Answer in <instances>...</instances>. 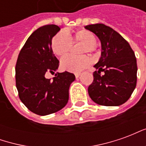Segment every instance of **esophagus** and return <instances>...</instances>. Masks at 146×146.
I'll list each match as a JSON object with an SVG mask.
<instances>
[{
    "instance_id": "34e87169",
    "label": "esophagus",
    "mask_w": 146,
    "mask_h": 146,
    "mask_svg": "<svg viewBox=\"0 0 146 146\" xmlns=\"http://www.w3.org/2000/svg\"><path fill=\"white\" fill-rule=\"evenodd\" d=\"M80 76V73H75V76H76V78H78Z\"/></svg>"
}]
</instances>
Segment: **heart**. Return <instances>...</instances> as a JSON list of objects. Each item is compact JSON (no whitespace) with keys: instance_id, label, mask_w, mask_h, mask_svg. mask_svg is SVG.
I'll return each instance as SVG.
<instances>
[{"instance_id":"b5f03b06","label":"heart","mask_w":146,"mask_h":146,"mask_svg":"<svg viewBox=\"0 0 146 146\" xmlns=\"http://www.w3.org/2000/svg\"><path fill=\"white\" fill-rule=\"evenodd\" d=\"M97 39L94 33L88 30H80L73 33L72 36L67 35L65 32H59L52 38L51 48L53 52L58 56H63L70 51L72 43H83L80 49L81 53H92L95 51ZM91 59L88 55L80 56L66 55L61 59V68L71 73H80L88 66Z\"/></svg>"}]
</instances>
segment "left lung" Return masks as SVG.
I'll list each match as a JSON object with an SVG mask.
<instances>
[{
    "label": "left lung",
    "mask_w": 146,
    "mask_h": 146,
    "mask_svg": "<svg viewBox=\"0 0 146 146\" xmlns=\"http://www.w3.org/2000/svg\"><path fill=\"white\" fill-rule=\"evenodd\" d=\"M98 36L102 44L101 58L94 67V80L88 94L95 103L117 106L125 103L137 83V61L128 42L119 33L104 24L86 26ZM104 74H101V72Z\"/></svg>",
    "instance_id": "obj_1"
}]
</instances>
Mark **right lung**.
Returning a JSON list of instances; mask_svg holds the SVG:
<instances>
[{
    "instance_id": "add662e5",
    "label": "right lung",
    "mask_w": 146,
    "mask_h": 146,
    "mask_svg": "<svg viewBox=\"0 0 146 146\" xmlns=\"http://www.w3.org/2000/svg\"><path fill=\"white\" fill-rule=\"evenodd\" d=\"M60 30L56 25H46L35 30L21 49L15 66V83L19 98L27 109L40 116L56 113L69 100V89L73 73H54L59 61L51 48V40Z\"/></svg>"
}]
</instances>
